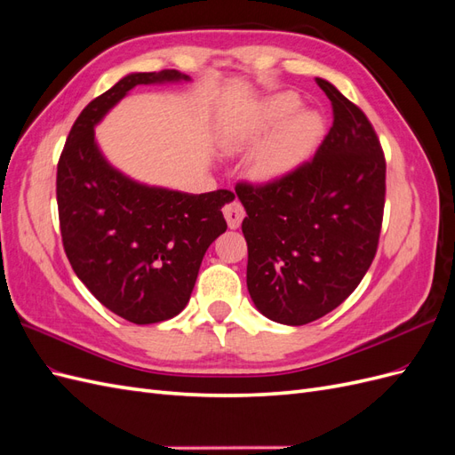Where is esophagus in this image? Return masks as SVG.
Masks as SVG:
<instances>
[{
  "label": "esophagus",
  "mask_w": 455,
  "mask_h": 455,
  "mask_svg": "<svg viewBox=\"0 0 455 455\" xmlns=\"http://www.w3.org/2000/svg\"><path fill=\"white\" fill-rule=\"evenodd\" d=\"M224 216L228 220L229 229H237L244 218V209L239 201H231L224 206Z\"/></svg>",
  "instance_id": "1"
}]
</instances>
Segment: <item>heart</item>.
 <instances>
[{
	"label": "heart",
	"mask_w": 455,
	"mask_h": 455,
	"mask_svg": "<svg viewBox=\"0 0 455 455\" xmlns=\"http://www.w3.org/2000/svg\"><path fill=\"white\" fill-rule=\"evenodd\" d=\"M294 92H277L235 123L224 139L229 151L256 148L251 174L259 182H277L304 164L319 146L324 121L315 109H299Z\"/></svg>",
	"instance_id": "heart-1"
}]
</instances>
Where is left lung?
<instances>
[{
  "label": "left lung",
  "instance_id": "obj_1",
  "mask_svg": "<svg viewBox=\"0 0 455 455\" xmlns=\"http://www.w3.org/2000/svg\"><path fill=\"white\" fill-rule=\"evenodd\" d=\"M334 123L311 161L277 182L237 184L249 246L246 286L267 319L301 326L336 309L378 251L385 157L359 106L316 77Z\"/></svg>",
  "mask_w": 455,
  "mask_h": 455
}]
</instances>
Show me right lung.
Wrapping results in <instances>:
<instances>
[{
	"label": "right lung",
	"instance_id": "right-lung-1",
	"mask_svg": "<svg viewBox=\"0 0 455 455\" xmlns=\"http://www.w3.org/2000/svg\"><path fill=\"white\" fill-rule=\"evenodd\" d=\"M178 70L129 74L85 106L57 169V203L68 259L104 307L134 324L172 319L189 301L203 256L228 224V189L184 194L146 186L114 169L94 127L136 85L178 84Z\"/></svg>",
	"mask_w": 455,
	"mask_h": 455
}]
</instances>
